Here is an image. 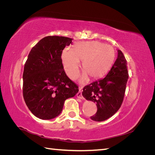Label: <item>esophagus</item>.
<instances>
[{"mask_svg":"<svg viewBox=\"0 0 155 155\" xmlns=\"http://www.w3.org/2000/svg\"><path fill=\"white\" fill-rule=\"evenodd\" d=\"M77 97H79V98H80V99H82V100H83L84 99V97H83V96H82V91H81V88H79V92L77 93Z\"/></svg>","mask_w":155,"mask_h":155,"instance_id":"obj_1","label":"esophagus"}]
</instances>
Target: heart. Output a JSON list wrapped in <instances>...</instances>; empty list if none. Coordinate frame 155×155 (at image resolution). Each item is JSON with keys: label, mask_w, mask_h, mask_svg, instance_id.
<instances>
[{"label": "heart", "mask_w": 155, "mask_h": 155, "mask_svg": "<svg viewBox=\"0 0 155 155\" xmlns=\"http://www.w3.org/2000/svg\"><path fill=\"white\" fill-rule=\"evenodd\" d=\"M61 58L65 72L72 79L78 76L82 61L84 72L81 81L85 82L88 76L92 79H98L109 72L114 63L116 51L112 46L100 41H83L74 44L72 49L64 48Z\"/></svg>", "instance_id": "1"}]
</instances>
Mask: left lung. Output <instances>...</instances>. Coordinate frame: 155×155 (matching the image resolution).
I'll return each mask as SVG.
<instances>
[{
  "instance_id": "8db88e82",
  "label": "left lung",
  "mask_w": 155,
  "mask_h": 155,
  "mask_svg": "<svg viewBox=\"0 0 155 155\" xmlns=\"http://www.w3.org/2000/svg\"><path fill=\"white\" fill-rule=\"evenodd\" d=\"M127 65L122 51L118 50V57L106 76L83 88V96L88 101L94 102L97 108L95 115L91 117V120L105 121L120 108L129 78Z\"/></svg>"
}]
</instances>
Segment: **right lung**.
Instances as JSON below:
<instances>
[{
    "label": "right lung",
    "instance_id": "1",
    "mask_svg": "<svg viewBox=\"0 0 155 155\" xmlns=\"http://www.w3.org/2000/svg\"><path fill=\"white\" fill-rule=\"evenodd\" d=\"M72 39L48 36L32 48L23 72V97L37 118L51 120L61 112L64 101L78 92L77 85L68 78L61 55Z\"/></svg>",
    "mask_w": 155,
    "mask_h": 155
}]
</instances>
